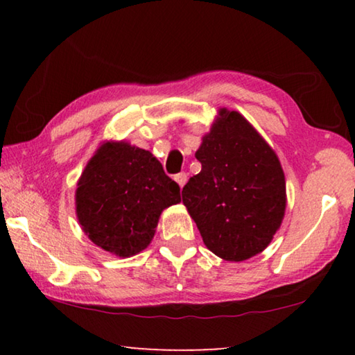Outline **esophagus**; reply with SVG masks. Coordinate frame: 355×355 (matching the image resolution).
<instances>
[{
    "mask_svg": "<svg viewBox=\"0 0 355 355\" xmlns=\"http://www.w3.org/2000/svg\"><path fill=\"white\" fill-rule=\"evenodd\" d=\"M173 178H175V182L178 183L180 188H183V186L186 184V180H188V175H186L184 172H180V173H177V175L173 177Z\"/></svg>",
    "mask_w": 355,
    "mask_h": 355,
    "instance_id": "obj_1",
    "label": "esophagus"
}]
</instances>
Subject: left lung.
Returning a JSON list of instances; mask_svg holds the SVG:
<instances>
[{
	"label": "left lung",
	"instance_id": "left-lung-1",
	"mask_svg": "<svg viewBox=\"0 0 355 355\" xmlns=\"http://www.w3.org/2000/svg\"><path fill=\"white\" fill-rule=\"evenodd\" d=\"M196 158L202 171L182 194L203 243L227 261L260 254L280 228L286 208L277 155L241 114L222 107Z\"/></svg>",
	"mask_w": 355,
	"mask_h": 355
}]
</instances>
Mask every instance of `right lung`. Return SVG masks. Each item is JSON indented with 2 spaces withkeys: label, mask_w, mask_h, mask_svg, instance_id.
<instances>
[{
  "label": "right lung",
  "mask_w": 355,
  "mask_h": 355,
  "mask_svg": "<svg viewBox=\"0 0 355 355\" xmlns=\"http://www.w3.org/2000/svg\"><path fill=\"white\" fill-rule=\"evenodd\" d=\"M76 186L83 232L95 245L122 258L146 249L163 209L182 200L180 186L159 161L125 141L101 144Z\"/></svg>",
  "instance_id": "obj_1"
}]
</instances>
